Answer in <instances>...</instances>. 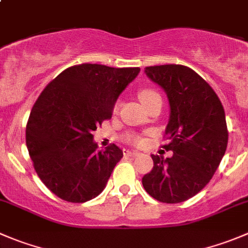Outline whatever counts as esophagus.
Wrapping results in <instances>:
<instances>
[{
  "instance_id": "1",
  "label": "esophagus",
  "mask_w": 248,
  "mask_h": 248,
  "mask_svg": "<svg viewBox=\"0 0 248 248\" xmlns=\"http://www.w3.org/2000/svg\"><path fill=\"white\" fill-rule=\"evenodd\" d=\"M140 153L135 152V151H124V155H129V157H136L139 155Z\"/></svg>"
}]
</instances>
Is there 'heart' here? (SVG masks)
Here are the masks:
<instances>
[{
	"instance_id": "heart-1",
	"label": "heart",
	"mask_w": 248,
	"mask_h": 248,
	"mask_svg": "<svg viewBox=\"0 0 248 248\" xmlns=\"http://www.w3.org/2000/svg\"><path fill=\"white\" fill-rule=\"evenodd\" d=\"M139 98H140L141 102L145 105V107H147V106L150 105V103H152L155 100L161 98V96H159V93H158L157 91L152 90V89H142V90L139 93ZM128 140L134 143L140 142V139H139L136 135H133V134L128 135Z\"/></svg>"
}]
</instances>
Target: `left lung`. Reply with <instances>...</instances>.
Wrapping results in <instances>:
<instances>
[{
  "instance_id": "8db88e82",
  "label": "left lung",
  "mask_w": 248,
  "mask_h": 248,
  "mask_svg": "<svg viewBox=\"0 0 248 248\" xmlns=\"http://www.w3.org/2000/svg\"><path fill=\"white\" fill-rule=\"evenodd\" d=\"M145 73L168 97L169 143L164 148L174 155H152L153 169L143 176L142 185L157 201L180 203L209 183L225 155V112L213 89L185 65H155Z\"/></svg>"
}]
</instances>
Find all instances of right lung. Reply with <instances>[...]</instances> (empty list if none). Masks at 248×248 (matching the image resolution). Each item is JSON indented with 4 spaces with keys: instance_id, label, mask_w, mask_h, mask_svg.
<instances>
[{
    "instance_id": "obj_1",
    "label": "right lung",
    "mask_w": 248,
    "mask_h": 248,
    "mask_svg": "<svg viewBox=\"0 0 248 248\" xmlns=\"http://www.w3.org/2000/svg\"><path fill=\"white\" fill-rule=\"evenodd\" d=\"M140 68L102 64L70 67L39 96L27 124V147L42 183L73 203L95 199L105 190L123 151L97 150L93 133L112 117L120 93Z\"/></svg>"
}]
</instances>
